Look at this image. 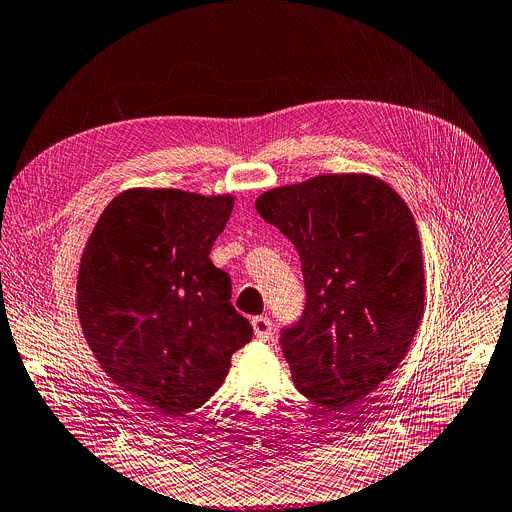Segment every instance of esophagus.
Segmentation results:
<instances>
[{
    "label": "esophagus",
    "instance_id": "esophagus-1",
    "mask_svg": "<svg viewBox=\"0 0 512 512\" xmlns=\"http://www.w3.org/2000/svg\"><path fill=\"white\" fill-rule=\"evenodd\" d=\"M251 327H253V333H255L257 339L267 341V339L271 337L273 324H271V320H269L267 316H255V318L251 320Z\"/></svg>",
    "mask_w": 512,
    "mask_h": 512
}]
</instances>
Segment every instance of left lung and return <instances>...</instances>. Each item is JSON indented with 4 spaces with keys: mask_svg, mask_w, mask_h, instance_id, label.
<instances>
[{
    "mask_svg": "<svg viewBox=\"0 0 512 512\" xmlns=\"http://www.w3.org/2000/svg\"><path fill=\"white\" fill-rule=\"evenodd\" d=\"M263 220L294 243L306 284L300 322L282 335L296 388L347 412L406 357L425 310L414 216L369 173H322L263 192Z\"/></svg>",
    "mask_w": 512,
    "mask_h": 512,
    "instance_id": "1",
    "label": "left lung"
}]
</instances>
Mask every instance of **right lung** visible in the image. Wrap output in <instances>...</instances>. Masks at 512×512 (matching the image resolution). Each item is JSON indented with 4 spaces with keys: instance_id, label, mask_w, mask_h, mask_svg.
<instances>
[{
    "instance_id": "right-lung-1",
    "label": "right lung",
    "mask_w": 512,
    "mask_h": 512,
    "mask_svg": "<svg viewBox=\"0 0 512 512\" xmlns=\"http://www.w3.org/2000/svg\"><path fill=\"white\" fill-rule=\"evenodd\" d=\"M235 196L130 188L98 218L77 275L83 337L124 392L181 421L224 382L253 329L210 249Z\"/></svg>"
}]
</instances>
